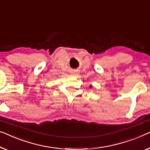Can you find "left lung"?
Instances as JSON below:
<instances>
[{
	"mask_svg": "<svg viewBox=\"0 0 150 150\" xmlns=\"http://www.w3.org/2000/svg\"><path fill=\"white\" fill-rule=\"evenodd\" d=\"M91 87H92V86H89V88H91Z\"/></svg>",
	"mask_w": 150,
	"mask_h": 150,
	"instance_id": "1",
	"label": "left lung"
}]
</instances>
